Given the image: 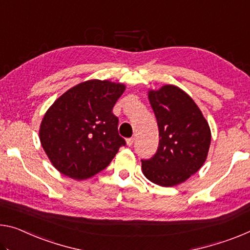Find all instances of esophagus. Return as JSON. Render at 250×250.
Wrapping results in <instances>:
<instances>
[{"label": "esophagus", "instance_id": "34e87169", "mask_svg": "<svg viewBox=\"0 0 250 250\" xmlns=\"http://www.w3.org/2000/svg\"><path fill=\"white\" fill-rule=\"evenodd\" d=\"M125 141H126V146H131L134 142V138H129V139H126Z\"/></svg>", "mask_w": 250, "mask_h": 250}]
</instances>
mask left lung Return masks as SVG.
<instances>
[{"label": "left lung", "instance_id": "8db88e82", "mask_svg": "<svg viewBox=\"0 0 250 250\" xmlns=\"http://www.w3.org/2000/svg\"><path fill=\"white\" fill-rule=\"evenodd\" d=\"M159 128L156 154L141 160L146 179L162 187L182 184L207 159L211 132L196 102L184 90L166 84L148 91Z\"/></svg>", "mask_w": 250, "mask_h": 250}]
</instances>
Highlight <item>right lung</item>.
I'll return each instance as SVG.
<instances>
[{
    "instance_id": "right-lung-1",
    "label": "right lung",
    "mask_w": 250,
    "mask_h": 250,
    "mask_svg": "<svg viewBox=\"0 0 250 250\" xmlns=\"http://www.w3.org/2000/svg\"><path fill=\"white\" fill-rule=\"evenodd\" d=\"M125 90L122 83L93 79L69 89L47 109L40 125V141L62 175L88 179L108 167L125 145L112 113Z\"/></svg>"
}]
</instances>
